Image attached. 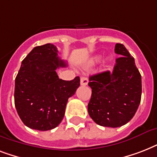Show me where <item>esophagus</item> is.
Wrapping results in <instances>:
<instances>
[{
    "label": "esophagus",
    "mask_w": 157,
    "mask_h": 157,
    "mask_svg": "<svg viewBox=\"0 0 157 157\" xmlns=\"http://www.w3.org/2000/svg\"><path fill=\"white\" fill-rule=\"evenodd\" d=\"M88 78L86 77V76H82L81 77V86H86L88 85Z\"/></svg>",
    "instance_id": "obj_1"
}]
</instances>
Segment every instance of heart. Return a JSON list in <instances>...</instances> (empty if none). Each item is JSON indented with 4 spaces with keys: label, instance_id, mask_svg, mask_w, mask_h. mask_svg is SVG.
<instances>
[{
    "label": "heart",
    "instance_id": "obj_1",
    "mask_svg": "<svg viewBox=\"0 0 157 157\" xmlns=\"http://www.w3.org/2000/svg\"><path fill=\"white\" fill-rule=\"evenodd\" d=\"M99 59H100V57H98V56L95 57V58H94V59H92V60H91L90 63L91 64H94V63H97V62L99 61ZM110 60H111V59H110V58H107V61H110Z\"/></svg>",
    "mask_w": 157,
    "mask_h": 157
}]
</instances>
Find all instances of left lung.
I'll return each mask as SVG.
<instances>
[{"instance_id": "left-lung-1", "label": "left lung", "mask_w": 157, "mask_h": 157, "mask_svg": "<svg viewBox=\"0 0 157 157\" xmlns=\"http://www.w3.org/2000/svg\"><path fill=\"white\" fill-rule=\"evenodd\" d=\"M113 71H103L90 77L92 89L88 104L90 117L96 124L117 128L134 117L141 101L142 78L134 59L124 45L117 43Z\"/></svg>"}]
</instances>
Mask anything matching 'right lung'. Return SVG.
<instances>
[{"mask_svg":"<svg viewBox=\"0 0 157 157\" xmlns=\"http://www.w3.org/2000/svg\"><path fill=\"white\" fill-rule=\"evenodd\" d=\"M53 44L36 46L22 61L15 78L14 104L26 126L46 131L60 124L67 100L80 86V77L59 79L56 69L67 66Z\"/></svg>","mask_w":157,"mask_h":157,"instance_id":"add662e5","label":"right lung"}]
</instances>
